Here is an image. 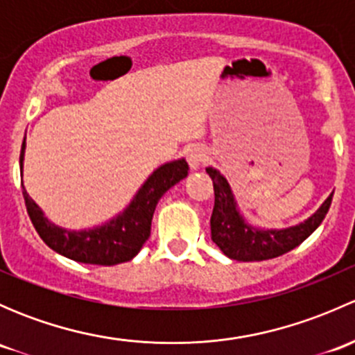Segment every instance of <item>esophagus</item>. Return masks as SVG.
<instances>
[{"instance_id":"1","label":"esophagus","mask_w":355,"mask_h":355,"mask_svg":"<svg viewBox=\"0 0 355 355\" xmlns=\"http://www.w3.org/2000/svg\"><path fill=\"white\" fill-rule=\"evenodd\" d=\"M187 161L191 170H199L202 164H206L207 161V153L202 146H191L187 149Z\"/></svg>"}]
</instances>
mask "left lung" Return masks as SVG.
<instances>
[{
	"label": "left lung",
	"mask_w": 355,
	"mask_h": 355,
	"mask_svg": "<svg viewBox=\"0 0 355 355\" xmlns=\"http://www.w3.org/2000/svg\"><path fill=\"white\" fill-rule=\"evenodd\" d=\"M213 180L214 207L211 214V239L225 256L235 261H264L282 256L302 244L327 216L333 192L320 209L295 227L282 230H263L245 221L235 202L227 178L216 168H206Z\"/></svg>",
	"instance_id": "1"
}]
</instances>
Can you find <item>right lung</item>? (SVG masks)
<instances>
[{
    "instance_id": "add662e5",
    "label": "right lung",
    "mask_w": 355,
    "mask_h": 355,
    "mask_svg": "<svg viewBox=\"0 0 355 355\" xmlns=\"http://www.w3.org/2000/svg\"><path fill=\"white\" fill-rule=\"evenodd\" d=\"M24 155L25 139L20 151V175L24 177ZM189 164L182 159L170 161L156 168L148 180L142 184L137 194L130 200L123 213L106 221L101 227L89 228V230H67L51 223L44 216L41 207L28 198L22 184V194L31 216L32 225L44 244L51 247L55 252L62 254L68 259L78 261L85 264H113L130 261L139 254L144 242L151 235V221L155 214L157 200L163 198L168 189L187 177Z\"/></svg>"
}]
</instances>
